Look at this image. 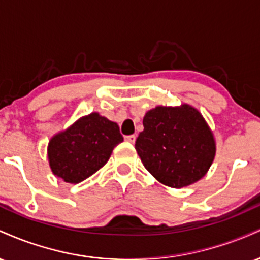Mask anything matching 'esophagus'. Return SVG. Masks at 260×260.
<instances>
[{"label": "esophagus", "instance_id": "34e87169", "mask_svg": "<svg viewBox=\"0 0 260 260\" xmlns=\"http://www.w3.org/2000/svg\"><path fill=\"white\" fill-rule=\"evenodd\" d=\"M124 139H126L127 142H129V143H134V142H136V136H134V134H131V136L124 137Z\"/></svg>", "mask_w": 260, "mask_h": 260}]
</instances>
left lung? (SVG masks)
I'll return each mask as SVG.
<instances>
[{"label": "left lung", "mask_w": 260, "mask_h": 260, "mask_svg": "<svg viewBox=\"0 0 260 260\" xmlns=\"http://www.w3.org/2000/svg\"><path fill=\"white\" fill-rule=\"evenodd\" d=\"M143 126L136 150L157 181L182 188L207 174L215 156V140L198 110L187 104L156 106L145 113Z\"/></svg>", "instance_id": "left-lung-1"}]
</instances>
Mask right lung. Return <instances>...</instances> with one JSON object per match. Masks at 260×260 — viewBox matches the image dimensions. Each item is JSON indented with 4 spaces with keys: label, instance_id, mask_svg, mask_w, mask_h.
I'll use <instances>...</instances> for the list:
<instances>
[{
    "label": "right lung",
    "instance_id": "add662e5",
    "mask_svg": "<svg viewBox=\"0 0 260 260\" xmlns=\"http://www.w3.org/2000/svg\"><path fill=\"white\" fill-rule=\"evenodd\" d=\"M121 142L118 124L92 112L52 137L47 147L50 168L67 183H79L103 168Z\"/></svg>",
    "mask_w": 260,
    "mask_h": 260
}]
</instances>
